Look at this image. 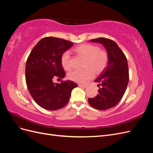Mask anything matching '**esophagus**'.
Listing matches in <instances>:
<instances>
[{
  "mask_svg": "<svg viewBox=\"0 0 153 153\" xmlns=\"http://www.w3.org/2000/svg\"><path fill=\"white\" fill-rule=\"evenodd\" d=\"M78 86L79 87H87V85H84V84H78Z\"/></svg>",
  "mask_w": 153,
  "mask_h": 153,
  "instance_id": "34e87169",
  "label": "esophagus"
}]
</instances>
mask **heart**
<instances>
[{
  "instance_id": "1",
  "label": "heart",
  "mask_w": 153,
  "mask_h": 153,
  "mask_svg": "<svg viewBox=\"0 0 153 153\" xmlns=\"http://www.w3.org/2000/svg\"><path fill=\"white\" fill-rule=\"evenodd\" d=\"M75 52L85 58L83 70H74L68 74V78L72 81L77 83L87 82L96 75L102 73L108 63V54L104 50H101L99 47L89 43L80 45L74 49ZM61 62L65 70L69 71L72 68L70 53L68 51L64 52L61 57Z\"/></svg>"
}]
</instances>
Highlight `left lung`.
<instances>
[{
	"label": "left lung",
	"instance_id": "obj_1",
	"mask_svg": "<svg viewBox=\"0 0 153 153\" xmlns=\"http://www.w3.org/2000/svg\"><path fill=\"white\" fill-rule=\"evenodd\" d=\"M91 42L102 44L108 54V63L105 71L94 81L99 83L98 94L88 101L92 107L105 110L114 107L123 97L129 82L127 59L117 43L110 39L99 38Z\"/></svg>",
	"mask_w": 153,
	"mask_h": 153
}]
</instances>
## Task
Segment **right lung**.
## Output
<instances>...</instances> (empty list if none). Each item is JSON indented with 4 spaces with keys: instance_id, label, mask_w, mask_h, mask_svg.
Segmentation results:
<instances>
[{
    "instance_id": "1",
    "label": "right lung",
    "mask_w": 153,
    "mask_h": 153,
    "mask_svg": "<svg viewBox=\"0 0 153 153\" xmlns=\"http://www.w3.org/2000/svg\"><path fill=\"white\" fill-rule=\"evenodd\" d=\"M71 41L55 37L41 39L32 50L25 66V80L35 102L48 110L63 108L72 90L78 86L71 80L55 84L53 78L62 79L66 73L61 65L62 54L70 48Z\"/></svg>"
}]
</instances>
